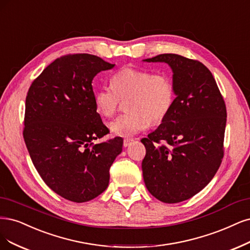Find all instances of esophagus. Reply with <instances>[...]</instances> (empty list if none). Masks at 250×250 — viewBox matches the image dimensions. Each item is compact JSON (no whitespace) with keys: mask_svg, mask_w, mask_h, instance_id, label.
Listing matches in <instances>:
<instances>
[{"mask_svg":"<svg viewBox=\"0 0 250 250\" xmlns=\"http://www.w3.org/2000/svg\"><path fill=\"white\" fill-rule=\"evenodd\" d=\"M133 141H134L133 139H125V140H124V142H123V146H124V147L126 148V147H128V146L130 145Z\"/></svg>","mask_w":250,"mask_h":250,"instance_id":"esophagus-1","label":"esophagus"}]
</instances>
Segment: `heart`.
Returning <instances> with one entry per match:
<instances>
[{"mask_svg": "<svg viewBox=\"0 0 250 250\" xmlns=\"http://www.w3.org/2000/svg\"><path fill=\"white\" fill-rule=\"evenodd\" d=\"M110 85H101L93 95L97 113L113 117L126 101V114L109 123L110 131L116 135L129 137L148 128L150 121L160 123L173 108L176 101V84L167 72L123 67L110 80Z\"/></svg>", "mask_w": 250, "mask_h": 250, "instance_id": "heart-1", "label": "heart"}]
</instances>
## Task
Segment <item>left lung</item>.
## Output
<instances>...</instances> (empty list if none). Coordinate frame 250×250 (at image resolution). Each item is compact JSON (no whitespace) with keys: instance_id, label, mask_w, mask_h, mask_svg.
I'll return each mask as SVG.
<instances>
[{"instance_id":"8db88e82","label":"left lung","mask_w":250,"mask_h":250,"mask_svg":"<svg viewBox=\"0 0 250 250\" xmlns=\"http://www.w3.org/2000/svg\"><path fill=\"white\" fill-rule=\"evenodd\" d=\"M145 61L171 67L176 101L156 130L141 141L143 177L157 200L180 203L207 186L221 165L226 103L211 71L197 60L162 54Z\"/></svg>"}]
</instances>
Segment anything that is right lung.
Segmentation results:
<instances>
[{
  "label": "right lung",
  "mask_w": 250,
  "mask_h": 250,
  "mask_svg": "<svg viewBox=\"0 0 250 250\" xmlns=\"http://www.w3.org/2000/svg\"><path fill=\"white\" fill-rule=\"evenodd\" d=\"M115 64L89 54L56 59L33 81L25 98L23 140L44 183L60 196L84 203L105 190L109 168L122 151L94 105L92 81Z\"/></svg>",
  "instance_id": "add662e5"
}]
</instances>
